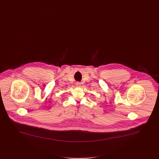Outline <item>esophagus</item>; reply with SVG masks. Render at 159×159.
<instances>
[{
	"label": "esophagus",
	"instance_id": "34e87169",
	"mask_svg": "<svg viewBox=\"0 0 159 159\" xmlns=\"http://www.w3.org/2000/svg\"><path fill=\"white\" fill-rule=\"evenodd\" d=\"M76 86H77V87H80L81 85V83L80 82H76Z\"/></svg>",
	"mask_w": 159,
	"mask_h": 159
}]
</instances>
